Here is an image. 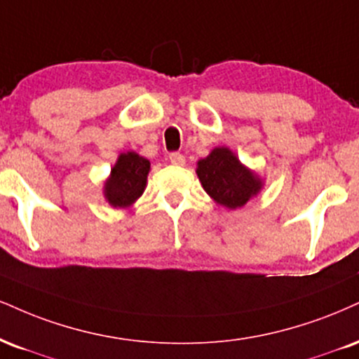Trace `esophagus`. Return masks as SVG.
<instances>
[{"label": "esophagus", "instance_id": "obj_1", "mask_svg": "<svg viewBox=\"0 0 359 359\" xmlns=\"http://www.w3.org/2000/svg\"><path fill=\"white\" fill-rule=\"evenodd\" d=\"M168 161H170V163H174V165H184L185 157L179 152H172L170 155H168Z\"/></svg>", "mask_w": 359, "mask_h": 359}]
</instances>
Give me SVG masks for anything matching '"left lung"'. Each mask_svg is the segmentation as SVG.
I'll return each mask as SVG.
<instances>
[{
  "instance_id": "1",
  "label": "left lung",
  "mask_w": 359,
  "mask_h": 359,
  "mask_svg": "<svg viewBox=\"0 0 359 359\" xmlns=\"http://www.w3.org/2000/svg\"><path fill=\"white\" fill-rule=\"evenodd\" d=\"M196 174L215 204L229 210L244 207L264 187V179L224 145L215 147L197 162Z\"/></svg>"
}]
</instances>
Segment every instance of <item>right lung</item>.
<instances>
[{
	"label": "right lung",
	"instance_id": "obj_1",
	"mask_svg": "<svg viewBox=\"0 0 359 359\" xmlns=\"http://www.w3.org/2000/svg\"><path fill=\"white\" fill-rule=\"evenodd\" d=\"M150 161L133 150L122 152L103 182V197L114 209H128L147 187Z\"/></svg>",
	"mask_w": 359,
	"mask_h": 359
}]
</instances>
